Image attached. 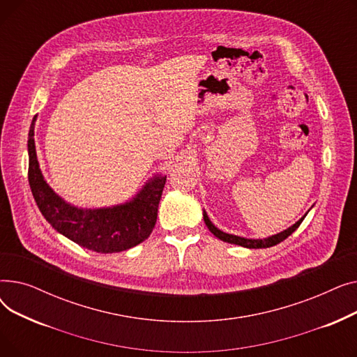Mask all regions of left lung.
<instances>
[{"label":"left lung","mask_w":357,"mask_h":357,"mask_svg":"<svg viewBox=\"0 0 357 357\" xmlns=\"http://www.w3.org/2000/svg\"><path fill=\"white\" fill-rule=\"evenodd\" d=\"M310 211V210H308ZM308 214V213H307ZM305 214V215H307ZM202 215H204V222L207 224L208 230L220 240L226 241V243H230V245H237V246H241V248H248V249H266V248H272L275 245H278V243L284 241L288 236H291L298 227L299 224L303 222V220L305 218V215H303L301 218H299L295 224H292L291 227H288L287 230L280 231V233H276L273 236H269V237H265V238H248V237H240V236H236V234H230V233H224L222 230H220L218 227H215L213 221L210 220V217L207 215V211L202 210Z\"/></svg>","instance_id":"8db88e82"}]
</instances>
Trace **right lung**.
I'll return each instance as SVG.
<instances>
[{"mask_svg":"<svg viewBox=\"0 0 357 357\" xmlns=\"http://www.w3.org/2000/svg\"><path fill=\"white\" fill-rule=\"evenodd\" d=\"M34 116L29 130V183L33 198L50 226L81 248L97 253H119L140 245L152 233L166 175L155 174L124 202L84 208L63 199L45 179L34 143Z\"/></svg>","mask_w":357,"mask_h":357,"instance_id":"add662e5","label":"right lung"}]
</instances>
